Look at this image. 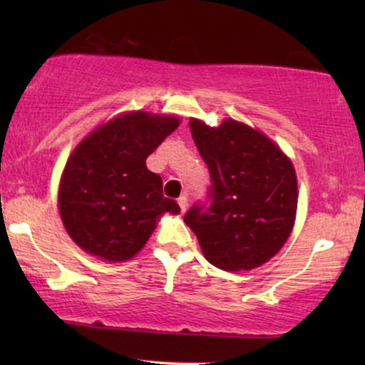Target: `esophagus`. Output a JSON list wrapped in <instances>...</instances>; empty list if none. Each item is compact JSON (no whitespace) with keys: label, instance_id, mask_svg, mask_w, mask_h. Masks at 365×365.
<instances>
[{"label":"esophagus","instance_id":"obj_1","mask_svg":"<svg viewBox=\"0 0 365 365\" xmlns=\"http://www.w3.org/2000/svg\"><path fill=\"white\" fill-rule=\"evenodd\" d=\"M178 204H179V207H181V212L186 211V207H187V194H181V196L178 197Z\"/></svg>","mask_w":365,"mask_h":365}]
</instances>
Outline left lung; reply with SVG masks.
<instances>
[{"label":"left lung","instance_id":"obj_1","mask_svg":"<svg viewBox=\"0 0 365 365\" xmlns=\"http://www.w3.org/2000/svg\"><path fill=\"white\" fill-rule=\"evenodd\" d=\"M191 134L211 178L206 201L184 214L212 266L249 271L276 256L292 231L297 179L279 146L246 124L209 128L191 119Z\"/></svg>","mask_w":365,"mask_h":365}]
</instances>
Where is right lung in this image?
<instances>
[{
    "label": "right lung",
    "instance_id": "1",
    "mask_svg": "<svg viewBox=\"0 0 365 365\" xmlns=\"http://www.w3.org/2000/svg\"><path fill=\"white\" fill-rule=\"evenodd\" d=\"M179 126L174 116L129 113L98 128L74 149L59 186V214L74 242L106 261H128L158 217L178 214L146 159Z\"/></svg>",
    "mask_w": 365,
    "mask_h": 365
}]
</instances>
